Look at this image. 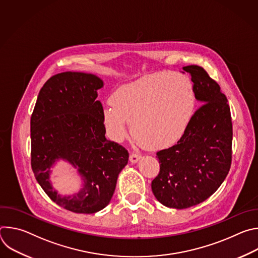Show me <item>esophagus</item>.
Listing matches in <instances>:
<instances>
[{"label": "esophagus", "instance_id": "esophagus-1", "mask_svg": "<svg viewBox=\"0 0 258 258\" xmlns=\"http://www.w3.org/2000/svg\"><path fill=\"white\" fill-rule=\"evenodd\" d=\"M140 158H141V154H139V153H137V152H133V153L130 155V160H131V162H133V163L138 162V161L140 160Z\"/></svg>", "mask_w": 258, "mask_h": 258}]
</instances>
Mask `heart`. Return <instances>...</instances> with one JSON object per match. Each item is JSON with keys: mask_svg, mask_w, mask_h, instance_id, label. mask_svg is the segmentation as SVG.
<instances>
[{"mask_svg": "<svg viewBox=\"0 0 258 258\" xmlns=\"http://www.w3.org/2000/svg\"><path fill=\"white\" fill-rule=\"evenodd\" d=\"M102 110L107 135L116 142L134 136L150 148H164L185 134L196 96L191 80L179 73L158 72L118 88Z\"/></svg>", "mask_w": 258, "mask_h": 258, "instance_id": "obj_1", "label": "heart"}]
</instances>
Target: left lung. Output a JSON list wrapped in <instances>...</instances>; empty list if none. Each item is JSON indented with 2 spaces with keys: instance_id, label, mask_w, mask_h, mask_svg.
<instances>
[{
  "instance_id": "8db88e82",
  "label": "left lung",
  "mask_w": 258,
  "mask_h": 258,
  "mask_svg": "<svg viewBox=\"0 0 258 258\" xmlns=\"http://www.w3.org/2000/svg\"><path fill=\"white\" fill-rule=\"evenodd\" d=\"M201 106L175 145L156 153L160 171L152 180L156 199L183 209L209 198L225 180L232 163L233 124L226 95L198 65L183 66Z\"/></svg>"
}]
</instances>
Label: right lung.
Instances as JSON below:
<instances>
[{
	"label": "right lung",
	"instance_id": "add662e5",
	"mask_svg": "<svg viewBox=\"0 0 258 258\" xmlns=\"http://www.w3.org/2000/svg\"><path fill=\"white\" fill-rule=\"evenodd\" d=\"M101 79L84 72H61L41 89L30 118V161L34 176L59 206L77 213H95L111 200L128 151L105 138L103 106L97 90ZM59 158L79 168L84 181L76 196L62 198L52 190L49 168Z\"/></svg>",
	"mask_w": 258,
	"mask_h": 258
}]
</instances>
